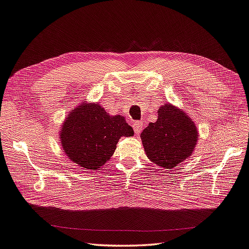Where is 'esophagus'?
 Listing matches in <instances>:
<instances>
[{
    "instance_id": "esophagus-1",
    "label": "esophagus",
    "mask_w": 249,
    "mask_h": 249,
    "mask_svg": "<svg viewBox=\"0 0 249 249\" xmlns=\"http://www.w3.org/2000/svg\"><path fill=\"white\" fill-rule=\"evenodd\" d=\"M142 125H143V123L141 121H136V122H134V124H133V127H134V129H135V133L137 134V135H139L140 133H141V130H142Z\"/></svg>"
}]
</instances>
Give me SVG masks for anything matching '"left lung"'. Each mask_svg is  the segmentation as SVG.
<instances>
[{"instance_id":"obj_1","label":"left lung","mask_w":249,"mask_h":249,"mask_svg":"<svg viewBox=\"0 0 249 249\" xmlns=\"http://www.w3.org/2000/svg\"><path fill=\"white\" fill-rule=\"evenodd\" d=\"M158 113V121L141 133V141L153 163L173 169L192 154L197 130L187 113L172 105L160 107Z\"/></svg>"}]
</instances>
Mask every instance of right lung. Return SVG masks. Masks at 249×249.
<instances>
[{
    "label": "right lung",
    "mask_w": 249,
    "mask_h": 249,
    "mask_svg": "<svg viewBox=\"0 0 249 249\" xmlns=\"http://www.w3.org/2000/svg\"><path fill=\"white\" fill-rule=\"evenodd\" d=\"M133 135L124 116H111L98 104H85L68 115L60 142L73 162L86 169H98L113 155L122 136Z\"/></svg>",
    "instance_id": "right-lung-1"
}]
</instances>
